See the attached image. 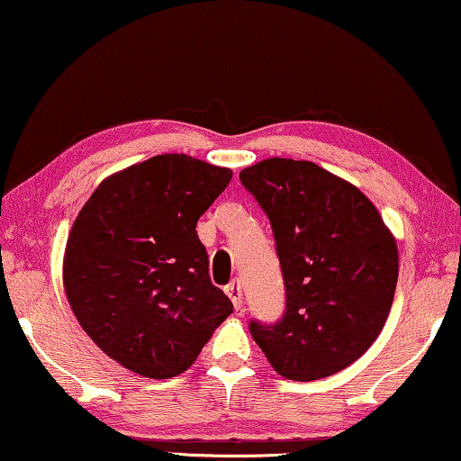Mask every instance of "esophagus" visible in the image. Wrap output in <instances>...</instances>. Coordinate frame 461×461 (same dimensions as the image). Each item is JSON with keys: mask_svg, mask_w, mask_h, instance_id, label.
Segmentation results:
<instances>
[{"mask_svg": "<svg viewBox=\"0 0 461 461\" xmlns=\"http://www.w3.org/2000/svg\"><path fill=\"white\" fill-rule=\"evenodd\" d=\"M225 294H228L230 300L233 302V306H236V311H240V308H242V300H244L242 285H240V281L233 279L230 285H225Z\"/></svg>", "mask_w": 461, "mask_h": 461, "instance_id": "obj_1", "label": "esophagus"}]
</instances>
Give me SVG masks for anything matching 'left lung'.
I'll return each mask as SVG.
<instances>
[{
	"label": "left lung",
	"mask_w": 461,
	"mask_h": 461,
	"mask_svg": "<svg viewBox=\"0 0 461 461\" xmlns=\"http://www.w3.org/2000/svg\"><path fill=\"white\" fill-rule=\"evenodd\" d=\"M240 182L269 217L285 285L277 322L250 321L267 360L292 381L356 362L379 338L397 284V246L362 192L311 161L265 159Z\"/></svg>",
	"instance_id": "1"
}]
</instances>
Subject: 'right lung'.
<instances>
[{
	"instance_id": "add662e5",
	"label": "right lung",
	"mask_w": 461,
	"mask_h": 461,
	"mask_svg": "<svg viewBox=\"0 0 461 461\" xmlns=\"http://www.w3.org/2000/svg\"><path fill=\"white\" fill-rule=\"evenodd\" d=\"M230 180L194 157L157 155L101 182L72 225L68 302L88 338L136 375L184 373L233 311L196 233Z\"/></svg>"
}]
</instances>
